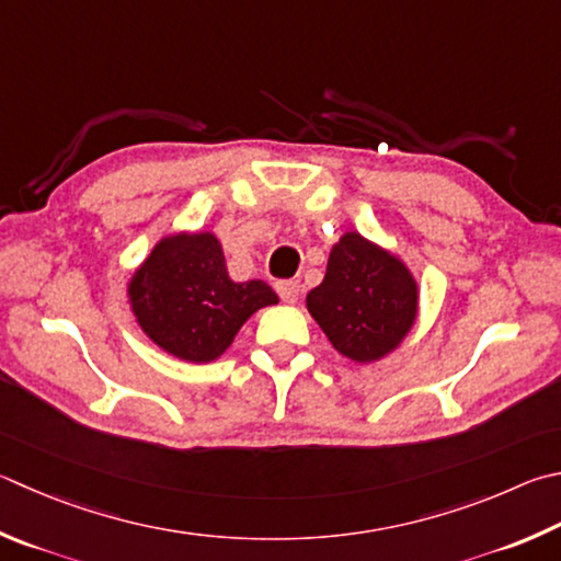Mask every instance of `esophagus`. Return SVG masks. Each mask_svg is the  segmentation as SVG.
I'll return each instance as SVG.
<instances>
[{
	"label": "esophagus",
	"instance_id": "obj_1",
	"mask_svg": "<svg viewBox=\"0 0 561 561\" xmlns=\"http://www.w3.org/2000/svg\"><path fill=\"white\" fill-rule=\"evenodd\" d=\"M277 294L287 304H294L301 294V284L297 279H282V282H277Z\"/></svg>",
	"mask_w": 561,
	"mask_h": 561
}]
</instances>
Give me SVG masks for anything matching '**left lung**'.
Instances as JSON below:
<instances>
[{
	"instance_id": "8db88e82",
	"label": "left lung",
	"mask_w": 561,
	"mask_h": 561,
	"mask_svg": "<svg viewBox=\"0 0 561 561\" xmlns=\"http://www.w3.org/2000/svg\"><path fill=\"white\" fill-rule=\"evenodd\" d=\"M307 307L345 358L370 363L400 345L416 316V284L390 252L345 232Z\"/></svg>"
}]
</instances>
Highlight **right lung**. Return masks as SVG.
I'll list each match as a JSON object with an SVG mask.
<instances>
[{
	"instance_id": "add662e5",
	"label": "right lung",
	"mask_w": 561,
	"mask_h": 561,
	"mask_svg": "<svg viewBox=\"0 0 561 561\" xmlns=\"http://www.w3.org/2000/svg\"><path fill=\"white\" fill-rule=\"evenodd\" d=\"M141 329L159 348L188 363L226 353L250 316L277 304L267 282H232L210 232H181L159 242L129 282Z\"/></svg>"
}]
</instances>
